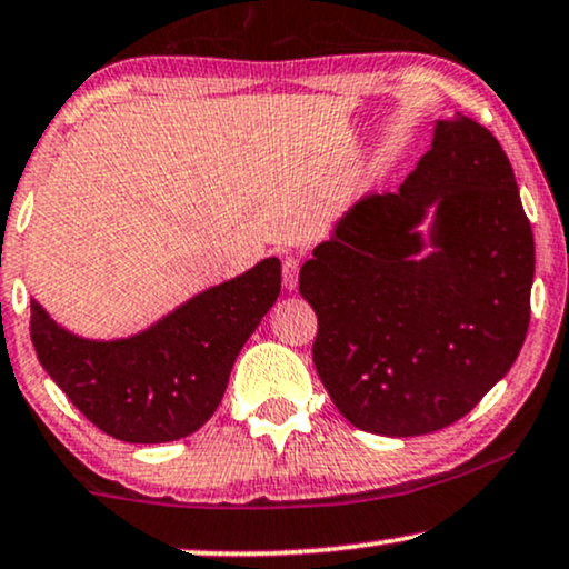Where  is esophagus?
Listing matches in <instances>:
<instances>
[{"instance_id": "obj_1", "label": "esophagus", "mask_w": 569, "mask_h": 569, "mask_svg": "<svg viewBox=\"0 0 569 569\" xmlns=\"http://www.w3.org/2000/svg\"><path fill=\"white\" fill-rule=\"evenodd\" d=\"M283 286L293 291L299 286V260L297 257H286L283 260Z\"/></svg>"}]
</instances>
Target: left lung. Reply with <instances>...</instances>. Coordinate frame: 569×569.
<instances>
[{
    "label": "left lung",
    "instance_id": "left-lung-1",
    "mask_svg": "<svg viewBox=\"0 0 569 569\" xmlns=\"http://www.w3.org/2000/svg\"><path fill=\"white\" fill-rule=\"evenodd\" d=\"M533 268L502 146L463 113L439 119L398 192L356 202L301 264L299 293L320 322L312 359L332 403L385 437L463 419L518 359Z\"/></svg>",
    "mask_w": 569,
    "mask_h": 569
}]
</instances>
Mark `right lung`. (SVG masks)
<instances>
[{
	"label": "right lung",
	"mask_w": 569,
	"mask_h": 569,
	"mask_svg": "<svg viewBox=\"0 0 569 569\" xmlns=\"http://www.w3.org/2000/svg\"><path fill=\"white\" fill-rule=\"evenodd\" d=\"M280 293L278 257L200 291L148 330L90 340L30 301V340L74 408L113 439L173 442L216 413L233 361Z\"/></svg>",
	"instance_id": "1"
}]
</instances>
